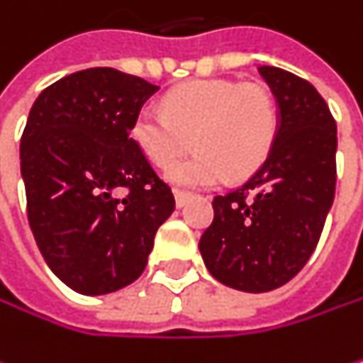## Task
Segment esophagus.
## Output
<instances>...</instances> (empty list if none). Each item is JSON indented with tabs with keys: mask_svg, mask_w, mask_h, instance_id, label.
Masks as SVG:
<instances>
[{
	"mask_svg": "<svg viewBox=\"0 0 363 363\" xmlns=\"http://www.w3.org/2000/svg\"><path fill=\"white\" fill-rule=\"evenodd\" d=\"M174 198H176V206H178V208H183V206L191 200V194L180 191V189H174Z\"/></svg>",
	"mask_w": 363,
	"mask_h": 363,
	"instance_id": "34e87169",
	"label": "esophagus"
}]
</instances>
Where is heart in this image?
Here are the masks:
<instances>
[{"label": "heart", "mask_w": 363, "mask_h": 363, "mask_svg": "<svg viewBox=\"0 0 363 363\" xmlns=\"http://www.w3.org/2000/svg\"><path fill=\"white\" fill-rule=\"evenodd\" d=\"M277 107L258 86L225 79H202L172 90L163 109L146 105L138 111L131 138L148 161L169 167L189 147L199 152L167 169L176 185L206 187L254 174L277 138Z\"/></svg>", "instance_id": "1"}]
</instances>
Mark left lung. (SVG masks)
Returning a JSON list of instances; mask_svg holds the SVG:
<instances>
[{
	"mask_svg": "<svg viewBox=\"0 0 363 363\" xmlns=\"http://www.w3.org/2000/svg\"><path fill=\"white\" fill-rule=\"evenodd\" d=\"M258 72L277 101V138L247 183L213 200L200 254L215 279L237 291L284 286L310 260L335 194V120L301 77Z\"/></svg>",
	"mask_w": 363,
	"mask_h": 363,
	"instance_id": "8db88e82",
	"label": "left lung"
}]
</instances>
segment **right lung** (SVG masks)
<instances>
[{"label": "right lung", "mask_w": 363, "mask_h": 363, "mask_svg": "<svg viewBox=\"0 0 363 363\" xmlns=\"http://www.w3.org/2000/svg\"><path fill=\"white\" fill-rule=\"evenodd\" d=\"M157 90L116 68H88L45 88L30 109L21 138L28 219L49 269L74 293L135 281L174 211L172 189L131 138Z\"/></svg>", "instance_id": "obj_1"}]
</instances>
